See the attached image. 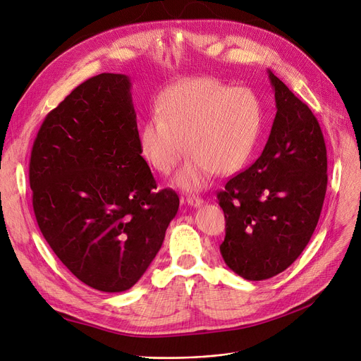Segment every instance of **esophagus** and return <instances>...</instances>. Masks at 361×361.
I'll return each instance as SVG.
<instances>
[{
	"mask_svg": "<svg viewBox=\"0 0 361 361\" xmlns=\"http://www.w3.org/2000/svg\"><path fill=\"white\" fill-rule=\"evenodd\" d=\"M185 202H187V205H190V207H193V208H199V207L203 205V199H200V197H197V196H189V197H185Z\"/></svg>",
	"mask_w": 361,
	"mask_h": 361,
	"instance_id": "1",
	"label": "esophagus"
}]
</instances>
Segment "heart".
<instances>
[{
  "mask_svg": "<svg viewBox=\"0 0 361 361\" xmlns=\"http://www.w3.org/2000/svg\"><path fill=\"white\" fill-rule=\"evenodd\" d=\"M262 128V104L246 87H228L214 78L181 81L161 94L156 115L140 128V150L162 176L169 174L185 149L189 158L172 178L184 192L205 189L216 174L240 169Z\"/></svg>",
  "mask_w": 361,
  "mask_h": 361,
  "instance_id": "1",
  "label": "heart"
}]
</instances>
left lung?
Returning a JSON list of instances; mask_svg holds the SVG:
<instances>
[{
	"mask_svg": "<svg viewBox=\"0 0 361 361\" xmlns=\"http://www.w3.org/2000/svg\"><path fill=\"white\" fill-rule=\"evenodd\" d=\"M276 118L259 158L216 195L226 216L219 246L227 267L265 280L302 254L319 223L327 185L320 125L310 107L269 69Z\"/></svg>",
	"mask_w": 361,
	"mask_h": 361,
	"instance_id": "left-lung-1",
	"label": "left lung"
}]
</instances>
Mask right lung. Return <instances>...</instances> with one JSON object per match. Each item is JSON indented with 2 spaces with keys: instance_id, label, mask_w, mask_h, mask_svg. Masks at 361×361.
<instances>
[{
  "instance_id": "obj_1",
  "label": "right lung",
  "mask_w": 361,
  "mask_h": 361,
  "mask_svg": "<svg viewBox=\"0 0 361 361\" xmlns=\"http://www.w3.org/2000/svg\"><path fill=\"white\" fill-rule=\"evenodd\" d=\"M37 223L71 273L102 292L133 288L178 211L138 143L131 80L100 73L45 116L29 164Z\"/></svg>"
}]
</instances>
